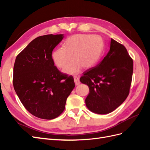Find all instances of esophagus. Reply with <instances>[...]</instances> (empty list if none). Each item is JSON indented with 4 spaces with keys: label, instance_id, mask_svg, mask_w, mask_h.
Returning <instances> with one entry per match:
<instances>
[{
    "label": "esophagus",
    "instance_id": "1",
    "mask_svg": "<svg viewBox=\"0 0 150 150\" xmlns=\"http://www.w3.org/2000/svg\"><path fill=\"white\" fill-rule=\"evenodd\" d=\"M74 83H75L76 86H78V85H79L81 83L80 81H79V79L78 78H77V77H75V78H74Z\"/></svg>",
    "mask_w": 150,
    "mask_h": 150
}]
</instances>
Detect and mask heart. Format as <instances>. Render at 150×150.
I'll list each match as a JSON object with an SVG mask.
<instances>
[{
    "instance_id": "1",
    "label": "heart",
    "mask_w": 150,
    "mask_h": 150,
    "mask_svg": "<svg viewBox=\"0 0 150 150\" xmlns=\"http://www.w3.org/2000/svg\"><path fill=\"white\" fill-rule=\"evenodd\" d=\"M103 47L101 36L91 34H74L64 42V47H59L52 52V60L58 68L64 67L71 59H73L63 70L70 75L78 74L82 69L93 67L100 58Z\"/></svg>"
}]
</instances>
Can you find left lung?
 <instances>
[{
  "label": "left lung",
  "instance_id": "left-lung-1",
  "mask_svg": "<svg viewBox=\"0 0 150 150\" xmlns=\"http://www.w3.org/2000/svg\"><path fill=\"white\" fill-rule=\"evenodd\" d=\"M133 71V61L126 47L111 39L103 59L80 78L89 88L85 99L89 110L104 115L118 108L129 94Z\"/></svg>",
  "mask_w": 150,
  "mask_h": 150
}]
</instances>
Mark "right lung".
Wrapping results in <instances>:
<instances>
[{
    "mask_svg": "<svg viewBox=\"0 0 150 150\" xmlns=\"http://www.w3.org/2000/svg\"><path fill=\"white\" fill-rule=\"evenodd\" d=\"M63 38L64 34L39 36L16 59L15 91L26 110L39 118L52 120L59 116L75 87L73 77L63 74L52 60L53 49Z\"/></svg>",
    "mask_w": 150,
    "mask_h": 150,
    "instance_id": "right-lung-1",
    "label": "right lung"
}]
</instances>
